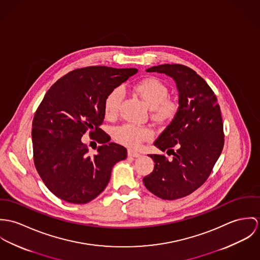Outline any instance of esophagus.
<instances>
[{"mask_svg": "<svg viewBox=\"0 0 260 260\" xmlns=\"http://www.w3.org/2000/svg\"><path fill=\"white\" fill-rule=\"evenodd\" d=\"M127 154L128 156H133V157H140L142 154L136 150H133V149H128L127 151Z\"/></svg>", "mask_w": 260, "mask_h": 260, "instance_id": "1", "label": "esophagus"}]
</instances>
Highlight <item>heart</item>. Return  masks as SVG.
Masks as SVG:
<instances>
[{
    "instance_id": "heart-1",
    "label": "heart",
    "mask_w": 260,
    "mask_h": 260,
    "mask_svg": "<svg viewBox=\"0 0 260 260\" xmlns=\"http://www.w3.org/2000/svg\"><path fill=\"white\" fill-rule=\"evenodd\" d=\"M135 91L150 109L152 117L158 122L171 121L178 112L176 101L169 99V88L157 78H146L134 87ZM123 99L121 87L114 88L105 101V115L108 118H115ZM116 140L129 147H137L144 141L152 137V132L146 126H137L134 124H122L115 133Z\"/></svg>"
}]
</instances>
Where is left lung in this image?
<instances>
[{
    "instance_id": "left-lung-1",
    "label": "left lung",
    "mask_w": 260,
    "mask_h": 260,
    "mask_svg": "<svg viewBox=\"0 0 260 260\" xmlns=\"http://www.w3.org/2000/svg\"><path fill=\"white\" fill-rule=\"evenodd\" d=\"M146 72L171 77L178 91V112L153 143L173 158L148 154L154 169L144 177L151 193L173 201L202 186L218 159L224 144L220 108L206 82L185 66L165 63Z\"/></svg>"
}]
</instances>
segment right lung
<instances>
[{
	"label": "right lung",
	"instance_id": "obj_1",
	"mask_svg": "<svg viewBox=\"0 0 260 260\" xmlns=\"http://www.w3.org/2000/svg\"><path fill=\"white\" fill-rule=\"evenodd\" d=\"M137 69L87 67L70 72L44 96L32 120L31 140L36 169L46 186L58 199L84 204L108 185L116 162L127 151L100 128L105 118V101ZM88 129L101 144L88 155L81 142Z\"/></svg>",
	"mask_w": 260,
	"mask_h": 260
}]
</instances>
